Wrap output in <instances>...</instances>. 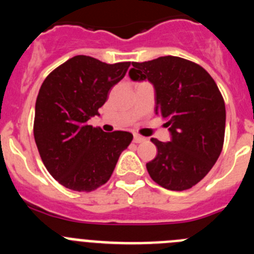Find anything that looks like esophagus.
Returning a JSON list of instances; mask_svg holds the SVG:
<instances>
[{"mask_svg":"<svg viewBox=\"0 0 254 254\" xmlns=\"http://www.w3.org/2000/svg\"><path fill=\"white\" fill-rule=\"evenodd\" d=\"M146 140L145 137H142V136H140V134H134L133 136V141L136 143H140V142H143V141Z\"/></svg>","mask_w":254,"mask_h":254,"instance_id":"1","label":"esophagus"}]
</instances>
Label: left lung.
Instances as JSON below:
<instances>
[{"instance_id":"left-lung-1","label":"left lung","mask_w":254,"mask_h":254,"mask_svg":"<svg viewBox=\"0 0 254 254\" xmlns=\"http://www.w3.org/2000/svg\"><path fill=\"white\" fill-rule=\"evenodd\" d=\"M129 77L155 87V113L167 121L169 142L151 138L158 155L146 164L154 182L170 190L197 185L223 150L225 103L214 78L192 61L165 56L132 62Z\"/></svg>"}]
</instances>
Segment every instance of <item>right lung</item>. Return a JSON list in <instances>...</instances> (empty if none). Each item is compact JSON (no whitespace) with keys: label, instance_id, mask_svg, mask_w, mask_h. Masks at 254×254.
Here are the masks:
<instances>
[{"label":"right lung","instance_id":"right-lung-1","mask_svg":"<svg viewBox=\"0 0 254 254\" xmlns=\"http://www.w3.org/2000/svg\"><path fill=\"white\" fill-rule=\"evenodd\" d=\"M131 62L105 64L75 56L46 77L35 103L34 138L42 161L68 190L91 192L105 185L132 133L87 125L125 77Z\"/></svg>","mask_w":254,"mask_h":254}]
</instances>
